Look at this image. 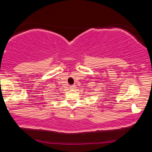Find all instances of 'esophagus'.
I'll use <instances>...</instances> for the list:
<instances>
[{
	"instance_id": "esophagus-1",
	"label": "esophagus",
	"mask_w": 152,
	"mask_h": 152,
	"mask_svg": "<svg viewBox=\"0 0 152 152\" xmlns=\"http://www.w3.org/2000/svg\"><path fill=\"white\" fill-rule=\"evenodd\" d=\"M70 88H71V89H74V88H75L74 85H71V86H70Z\"/></svg>"
}]
</instances>
